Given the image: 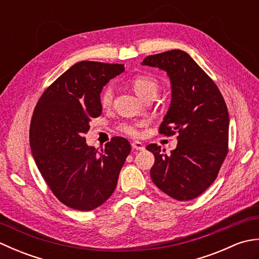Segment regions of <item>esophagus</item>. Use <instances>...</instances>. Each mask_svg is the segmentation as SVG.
<instances>
[{"mask_svg":"<svg viewBox=\"0 0 259 259\" xmlns=\"http://www.w3.org/2000/svg\"><path fill=\"white\" fill-rule=\"evenodd\" d=\"M131 146H133L134 149L138 150V151H144L145 150V145L140 141H133V142H131Z\"/></svg>","mask_w":259,"mask_h":259,"instance_id":"esophagus-1","label":"esophagus"}]
</instances>
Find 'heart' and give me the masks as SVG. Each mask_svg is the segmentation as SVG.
<instances>
[{
  "instance_id": "obj_1",
  "label": "heart",
  "mask_w": 259,
  "mask_h": 259,
  "mask_svg": "<svg viewBox=\"0 0 259 259\" xmlns=\"http://www.w3.org/2000/svg\"><path fill=\"white\" fill-rule=\"evenodd\" d=\"M130 84L133 87L134 91L137 96L140 97L142 100L153 97L155 98L159 90V83L156 79L149 75H137L131 79ZM113 100V88L108 85L104 88L100 95V103L103 108H108L111 106ZM148 124L147 120L133 121V122H124L119 125V130L121 133L125 134L130 137H139L141 135V129Z\"/></svg>"
}]
</instances>
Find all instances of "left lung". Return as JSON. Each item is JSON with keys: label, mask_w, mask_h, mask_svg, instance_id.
Returning <instances> with one entry per match:
<instances>
[{"label": "left lung", "mask_w": 259, "mask_h": 259, "mask_svg": "<svg viewBox=\"0 0 259 259\" xmlns=\"http://www.w3.org/2000/svg\"><path fill=\"white\" fill-rule=\"evenodd\" d=\"M141 64L167 72L171 102L159 133L164 136L178 133L177 147L170 155L162 153L156 144L147 146L155 156L150 177L174 199H195L217 178L227 156L226 103L214 82L188 53L171 50L153 54Z\"/></svg>", "instance_id": "obj_1"}]
</instances>
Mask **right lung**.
<instances>
[{
	"mask_svg": "<svg viewBox=\"0 0 259 259\" xmlns=\"http://www.w3.org/2000/svg\"><path fill=\"white\" fill-rule=\"evenodd\" d=\"M123 71V64L75 63L43 92L33 112L30 146L37 169L54 196L76 210H92L109 199L131 150L122 137L101 150L84 138L91 119L102 112V88Z\"/></svg>",
	"mask_w": 259,
	"mask_h": 259,
	"instance_id": "add662e5",
	"label": "right lung"
}]
</instances>
